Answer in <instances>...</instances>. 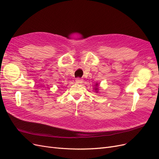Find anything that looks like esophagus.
Instances as JSON below:
<instances>
[{
    "label": "esophagus",
    "instance_id": "1",
    "mask_svg": "<svg viewBox=\"0 0 159 159\" xmlns=\"http://www.w3.org/2000/svg\"><path fill=\"white\" fill-rule=\"evenodd\" d=\"M75 81L78 84H81V83H83V81H84V80L83 79H81V78H77L76 80H75Z\"/></svg>",
    "mask_w": 159,
    "mask_h": 159
}]
</instances>
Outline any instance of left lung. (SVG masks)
<instances>
[{
	"instance_id": "obj_1",
	"label": "left lung",
	"mask_w": 159,
	"mask_h": 159,
	"mask_svg": "<svg viewBox=\"0 0 159 159\" xmlns=\"http://www.w3.org/2000/svg\"><path fill=\"white\" fill-rule=\"evenodd\" d=\"M99 85H98V84H95V86H94V88H93V89L95 90V92H96V93H98L99 92Z\"/></svg>"
}]
</instances>
